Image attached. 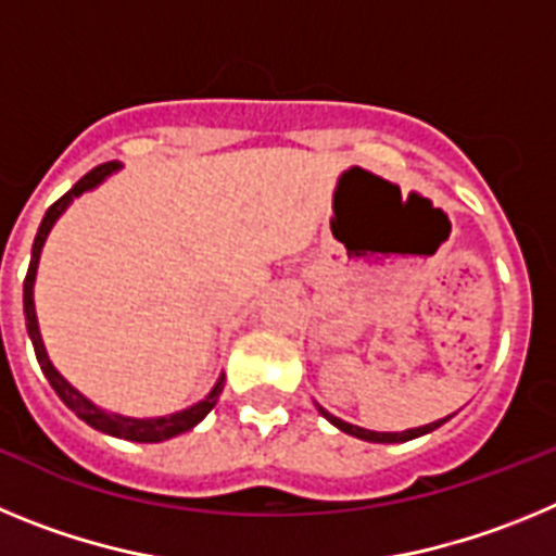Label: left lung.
I'll list each match as a JSON object with an SVG mask.
<instances>
[{"label": "left lung", "mask_w": 556, "mask_h": 556, "mask_svg": "<svg viewBox=\"0 0 556 556\" xmlns=\"http://www.w3.org/2000/svg\"><path fill=\"white\" fill-rule=\"evenodd\" d=\"M317 409H320V415L326 417V420H331V424L337 426L339 431H345V434L358 437V440H367V443H406V440H415V437H424V434H429V431L440 429V426H443L445 420H448V417H451V415H448V417H443V420H434V424H429V426H420V429H406V431H370V429H358V426L345 424V420H339V417L328 415V412L323 409V406H317Z\"/></svg>", "instance_id": "1"}]
</instances>
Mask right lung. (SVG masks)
Here are the masks:
<instances>
[{
  "instance_id": "obj_1",
  "label": "right lung",
  "mask_w": 556,
  "mask_h": 556,
  "mask_svg": "<svg viewBox=\"0 0 556 556\" xmlns=\"http://www.w3.org/2000/svg\"><path fill=\"white\" fill-rule=\"evenodd\" d=\"M119 166L122 164H116V161L94 166V169L88 172V175H83V178L77 180V184L72 186V189H68L61 200H55V203L47 208V214H43V219H41V228H38V233H36V242H33V255H29L27 278H24V320H27V333H29V339H33V348H36V358H38V365H41L43 376L49 378V384H52V390L58 392V397H61L63 404L75 412L80 420H86L91 429L105 431V434H111V437H122V440H132V443H164V440H172V437H178V434H184V431L194 429V426H198L200 420H203V417L208 415L214 406H217L219 392H223V387H225V376L217 378L214 390H211L203 401H198V404L189 406V409H184V412H175V415L127 417V415H116V412H105V409H100V406L91 404L86 395H80V392H77L75 387L68 384L66 378L55 370V365L49 362L47 348H43V342H41V331H38L36 303H33V283H36L38 258H41V248H43V242H47V236H49V230H52V225L58 223V217H61L63 211L68 208V203H72V200L80 198L83 191L100 186L102 180H105L111 172L119 169Z\"/></svg>"
}]
</instances>
